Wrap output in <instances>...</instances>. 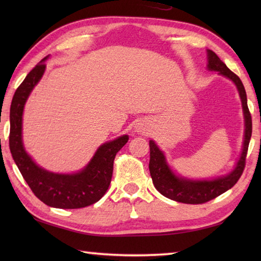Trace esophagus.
<instances>
[{
  "instance_id": "esophagus-1",
  "label": "esophagus",
  "mask_w": 261,
  "mask_h": 261,
  "mask_svg": "<svg viewBox=\"0 0 261 261\" xmlns=\"http://www.w3.org/2000/svg\"><path fill=\"white\" fill-rule=\"evenodd\" d=\"M141 130H142V125L141 124L137 125V132H141Z\"/></svg>"
}]
</instances>
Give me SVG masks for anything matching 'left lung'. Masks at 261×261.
<instances>
[{
	"mask_svg": "<svg viewBox=\"0 0 261 261\" xmlns=\"http://www.w3.org/2000/svg\"><path fill=\"white\" fill-rule=\"evenodd\" d=\"M207 68L210 70L219 71L220 75L228 77L234 83L242 102L243 115H245V140H243V148L240 159L238 160L236 168L229 175L219 177L213 180H193L184 177L176 176L173 170L166 163L164 152L157 147L152 140L149 141L150 147V162H149V170L152 178V182L157 191L163 194L167 198L176 202L185 204H203L211 199L220 196L231 187L236 185L239 180L243 169L246 166V157L248 152L249 142L252 134V121L251 114L249 112L247 104V94L245 86L241 80L233 71H231L226 65L221 60L218 55L212 50H207Z\"/></svg>",
	"mask_w": 261,
	"mask_h": 261,
	"instance_id": "1",
	"label": "left lung"
}]
</instances>
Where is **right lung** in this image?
Listing matches in <instances>:
<instances>
[{"instance_id": "right-lung-1", "label": "right lung", "mask_w": 261, "mask_h": 261, "mask_svg": "<svg viewBox=\"0 0 261 261\" xmlns=\"http://www.w3.org/2000/svg\"><path fill=\"white\" fill-rule=\"evenodd\" d=\"M47 58L36 65L14 93L10 109V150L22 177L41 202L57 208L85 207L99 201L107 193L112 179L115 154L129 137L125 135L104 143L80 173L55 174L37 166L22 143V114L31 91L45 73Z\"/></svg>"}]
</instances>
